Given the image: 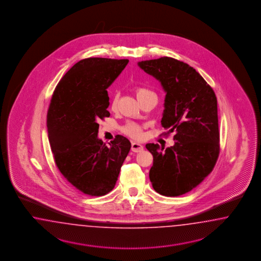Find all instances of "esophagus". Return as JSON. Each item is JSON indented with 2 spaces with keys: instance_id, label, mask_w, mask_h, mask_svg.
Masks as SVG:
<instances>
[{
  "instance_id": "esophagus-1",
  "label": "esophagus",
  "mask_w": 261,
  "mask_h": 261,
  "mask_svg": "<svg viewBox=\"0 0 261 261\" xmlns=\"http://www.w3.org/2000/svg\"><path fill=\"white\" fill-rule=\"evenodd\" d=\"M131 150L133 151V152H142L143 150V146H142V144L138 143V142H132Z\"/></svg>"
}]
</instances>
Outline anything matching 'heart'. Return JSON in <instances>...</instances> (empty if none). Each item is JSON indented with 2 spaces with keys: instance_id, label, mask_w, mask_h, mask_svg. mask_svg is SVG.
Masks as SVG:
<instances>
[{
  "instance_id": "heart-1",
  "label": "heart",
  "mask_w": 261,
  "mask_h": 261,
  "mask_svg": "<svg viewBox=\"0 0 261 261\" xmlns=\"http://www.w3.org/2000/svg\"><path fill=\"white\" fill-rule=\"evenodd\" d=\"M136 95L140 101H142L143 99L149 97V96H156V94L149 90L148 88L145 87H137L136 88ZM118 103H119V95H113L112 99H111L110 108L111 110L115 111L118 107ZM122 132L124 134L128 135L135 139H139L142 136V130L141 125H139L136 122L129 121L125 123V125L122 127Z\"/></svg>"
}]
</instances>
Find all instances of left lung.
I'll return each mask as SVG.
<instances>
[{
    "label": "left lung",
    "instance_id": "obj_1",
    "mask_svg": "<svg viewBox=\"0 0 261 261\" xmlns=\"http://www.w3.org/2000/svg\"><path fill=\"white\" fill-rule=\"evenodd\" d=\"M138 65L158 79L166 91L162 125L174 133L173 146L147 143L153 155L149 178L158 193L175 197L204 181L220 152L217 98L213 88L192 67L172 57Z\"/></svg>",
    "mask_w": 261,
    "mask_h": 261
}]
</instances>
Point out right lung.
<instances>
[{
  "mask_svg": "<svg viewBox=\"0 0 261 261\" xmlns=\"http://www.w3.org/2000/svg\"><path fill=\"white\" fill-rule=\"evenodd\" d=\"M128 59L90 57L57 84L47 110L48 141L59 171L79 191L102 196L115 188L131 142L117 135L110 146L97 138V121L110 116L107 88Z\"/></svg>",
  "mask_w": 261,
  "mask_h": 261,
  "instance_id": "1",
  "label": "right lung"
}]
</instances>
